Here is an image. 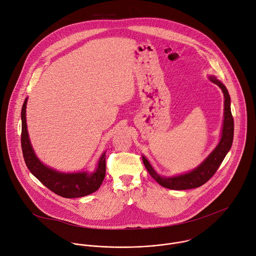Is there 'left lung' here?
<instances>
[{"mask_svg":"<svg viewBox=\"0 0 256 256\" xmlns=\"http://www.w3.org/2000/svg\"><path fill=\"white\" fill-rule=\"evenodd\" d=\"M210 80L220 87L224 93L225 97V112H224V124L222 130V138L220 142L216 146V148L210 153V155L194 170L192 172L182 174L175 177H161L159 176L155 170L152 168L148 160L142 156V162L148 170L149 174L156 180L160 186L169 190H184L190 188H196L204 184L206 181H208L212 176L216 172L218 168L222 164L224 158L226 157L227 153L231 149V146L233 142L234 136V120L231 112L230 107V95L226 87L216 79L214 77L210 76Z\"/></svg>","mask_w":256,"mask_h":256,"instance_id":"obj_1","label":"left lung"}]
</instances>
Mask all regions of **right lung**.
Segmentation results:
<instances>
[{
    "label": "right lung",
    "mask_w": 256,
    "mask_h": 256,
    "mask_svg": "<svg viewBox=\"0 0 256 256\" xmlns=\"http://www.w3.org/2000/svg\"><path fill=\"white\" fill-rule=\"evenodd\" d=\"M26 103L25 99L22 110V132H21V147L24 157V161L29 171L38 178L44 186L56 194L66 198H75L88 196L96 192L105 177L106 164L105 154H103L99 160L98 167L93 174L87 173H72L64 174L56 172L46 166H44L35 156L31 144L28 138L27 124H26Z\"/></svg>",
    "instance_id": "right-lung-1"
}]
</instances>
